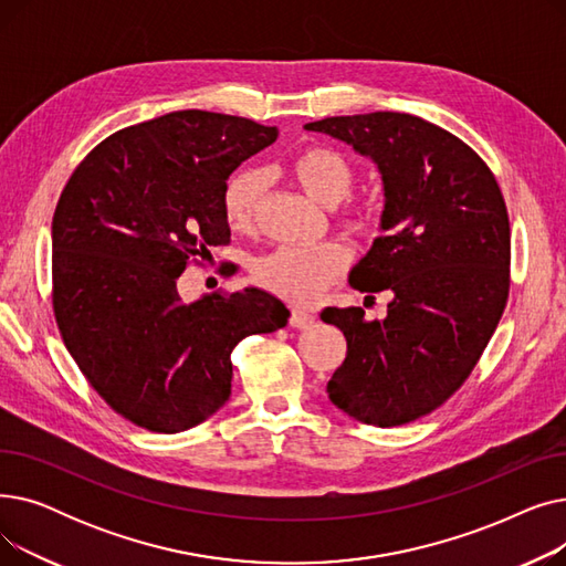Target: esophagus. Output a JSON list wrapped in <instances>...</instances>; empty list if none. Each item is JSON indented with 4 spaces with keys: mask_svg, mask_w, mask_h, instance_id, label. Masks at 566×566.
Wrapping results in <instances>:
<instances>
[{
    "mask_svg": "<svg viewBox=\"0 0 566 566\" xmlns=\"http://www.w3.org/2000/svg\"><path fill=\"white\" fill-rule=\"evenodd\" d=\"M314 321H316V316L312 312H305V310H293L291 316H289V323L293 325V328H298V331L310 328Z\"/></svg>",
    "mask_w": 566,
    "mask_h": 566,
    "instance_id": "1",
    "label": "esophagus"
}]
</instances>
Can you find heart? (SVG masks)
<instances>
[{
	"label": "heart",
	"instance_id": "1",
	"mask_svg": "<svg viewBox=\"0 0 566 566\" xmlns=\"http://www.w3.org/2000/svg\"><path fill=\"white\" fill-rule=\"evenodd\" d=\"M293 184L325 208H335L355 186V167L333 146L312 144L295 154L286 167ZM263 195V176L256 169L235 171L222 190V213L233 231H250L256 222ZM342 227L358 235L380 233V216L371 206L348 203L339 208ZM346 268V250L339 243L314 248H277L256 259L254 282L293 305H310L333 286Z\"/></svg>",
	"mask_w": 566,
	"mask_h": 566
}]
</instances>
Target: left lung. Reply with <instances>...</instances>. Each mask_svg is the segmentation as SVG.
<instances>
[{
	"label": "left lung",
	"mask_w": 566,
	"mask_h": 566,
	"mask_svg": "<svg viewBox=\"0 0 566 566\" xmlns=\"http://www.w3.org/2000/svg\"><path fill=\"white\" fill-rule=\"evenodd\" d=\"M369 156L385 186L382 229L350 284L390 291L388 316L325 307L346 337L331 401L371 427L415 422L472 374L510 298L512 231L500 186L478 151L403 112L328 116L305 126Z\"/></svg>",
	"instance_id": "8db88e82"
}]
</instances>
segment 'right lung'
<instances>
[{
  "mask_svg": "<svg viewBox=\"0 0 566 566\" xmlns=\"http://www.w3.org/2000/svg\"><path fill=\"white\" fill-rule=\"evenodd\" d=\"M277 139L252 118L181 109L103 139L71 174L52 218V310L88 385L128 422L178 433L231 395V350L284 328L261 289L184 303L176 280L227 245L231 171Z\"/></svg>",
  "mask_w": 566,
  "mask_h": 566,
  "instance_id": "add662e5",
  "label": "right lung"
}]
</instances>
